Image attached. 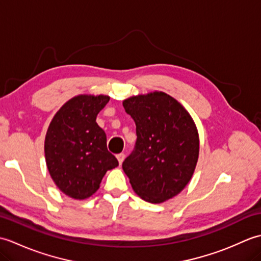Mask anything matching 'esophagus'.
Wrapping results in <instances>:
<instances>
[{"mask_svg":"<svg viewBox=\"0 0 261 261\" xmlns=\"http://www.w3.org/2000/svg\"><path fill=\"white\" fill-rule=\"evenodd\" d=\"M116 159H118V162H119V164L121 165L122 163H123V160H124V153H118L116 154Z\"/></svg>","mask_w":261,"mask_h":261,"instance_id":"esophagus-1","label":"esophagus"}]
</instances>
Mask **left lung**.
Returning <instances> with one entry per match:
<instances>
[{
    "label": "left lung",
    "instance_id": "left-lung-1",
    "mask_svg": "<svg viewBox=\"0 0 261 261\" xmlns=\"http://www.w3.org/2000/svg\"><path fill=\"white\" fill-rule=\"evenodd\" d=\"M123 108L136 122V149L122 164L138 196L159 204L184 190L195 170L199 138L182 105L164 92L131 96Z\"/></svg>",
    "mask_w": 261,
    "mask_h": 261
}]
</instances>
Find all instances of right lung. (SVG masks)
Here are the masks:
<instances>
[{
  "label": "right lung",
  "mask_w": 261,
  "mask_h": 261,
  "mask_svg": "<svg viewBox=\"0 0 261 261\" xmlns=\"http://www.w3.org/2000/svg\"><path fill=\"white\" fill-rule=\"evenodd\" d=\"M110 101L108 95L81 94L55 114L45 138L49 174L65 195L75 199L92 196L107 171L119 166L107 148V135L96 116Z\"/></svg>",
  "instance_id": "right-lung-1"
}]
</instances>
